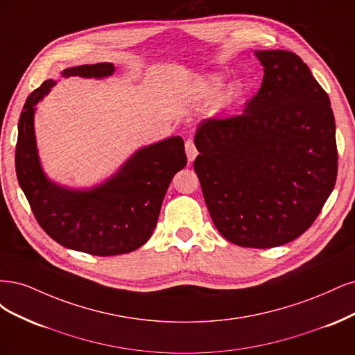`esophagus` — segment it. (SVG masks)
Wrapping results in <instances>:
<instances>
[{
	"label": "esophagus",
	"instance_id": "34e87169",
	"mask_svg": "<svg viewBox=\"0 0 355 355\" xmlns=\"http://www.w3.org/2000/svg\"><path fill=\"white\" fill-rule=\"evenodd\" d=\"M186 153H187L189 162H193L194 157L198 156V148H196V146H194L193 139H189V140L186 141Z\"/></svg>",
	"mask_w": 355,
	"mask_h": 355
}]
</instances>
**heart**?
<instances>
[{
    "mask_svg": "<svg viewBox=\"0 0 355 355\" xmlns=\"http://www.w3.org/2000/svg\"><path fill=\"white\" fill-rule=\"evenodd\" d=\"M223 85V81H221V78H215L214 79V87H216V88H220ZM234 94L236 93H232V97H234Z\"/></svg>",
    "mask_w": 355,
    "mask_h": 355,
    "instance_id": "heart-1",
    "label": "heart"
}]
</instances>
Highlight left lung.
Returning a JSON list of instances; mask_svg holds the SVG:
<instances>
[{
    "mask_svg": "<svg viewBox=\"0 0 355 355\" xmlns=\"http://www.w3.org/2000/svg\"><path fill=\"white\" fill-rule=\"evenodd\" d=\"M264 66L243 113L203 119L194 137L211 218L228 242L267 249L311 227L335 187V116L300 55L257 51Z\"/></svg>",
    "mask_w": 355,
    "mask_h": 355,
    "instance_id": "8db88e82",
    "label": "left lung"
}]
</instances>
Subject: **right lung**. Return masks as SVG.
Listing matches in <instances>:
<instances>
[{"instance_id":"add662e5","label":"right lung","mask_w":355,"mask_h":355,"mask_svg":"<svg viewBox=\"0 0 355 355\" xmlns=\"http://www.w3.org/2000/svg\"><path fill=\"white\" fill-rule=\"evenodd\" d=\"M112 63L71 67L63 76L105 78ZM55 81L26 98L19 119L16 174L38 224L57 243L97 257L128 254L150 239L173 177L187 164L184 141L171 137L132 155L119 173L91 190H69L44 175L33 131L37 103Z\"/></svg>"}]
</instances>
